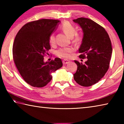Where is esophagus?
I'll list each match as a JSON object with an SVG mask.
<instances>
[{"mask_svg": "<svg viewBox=\"0 0 124 124\" xmlns=\"http://www.w3.org/2000/svg\"><path fill=\"white\" fill-rule=\"evenodd\" d=\"M62 62L63 64H68V63H70V61L69 60H64L62 61Z\"/></svg>", "mask_w": 124, "mask_h": 124, "instance_id": "obj_1", "label": "esophagus"}]
</instances>
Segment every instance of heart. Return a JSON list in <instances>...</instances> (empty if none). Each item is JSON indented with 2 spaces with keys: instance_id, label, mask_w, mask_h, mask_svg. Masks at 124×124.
Here are the masks:
<instances>
[{
  "instance_id": "heart-1",
  "label": "heart",
  "mask_w": 124,
  "mask_h": 124,
  "mask_svg": "<svg viewBox=\"0 0 124 124\" xmlns=\"http://www.w3.org/2000/svg\"><path fill=\"white\" fill-rule=\"evenodd\" d=\"M62 30L67 36L70 38H73L76 33V29L75 27L69 22H64L61 26ZM80 40V37L79 35H77L74 39V41L78 42ZM49 42L51 44H54L55 43V38L54 34H51L49 37ZM73 48L72 47H66L61 48L56 51V54L58 57L68 58L70 57V54L73 51Z\"/></svg>"
}]
</instances>
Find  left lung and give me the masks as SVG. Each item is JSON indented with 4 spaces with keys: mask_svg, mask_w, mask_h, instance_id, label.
Instances as JSON below:
<instances>
[{
    "mask_svg": "<svg viewBox=\"0 0 124 124\" xmlns=\"http://www.w3.org/2000/svg\"><path fill=\"white\" fill-rule=\"evenodd\" d=\"M83 32L79 49L80 58H86L85 63L74 61L77 70L74 79L80 85L90 86L98 82L108 70L112 54L110 39L104 28L89 18L73 20ZM82 61V60H81Z\"/></svg>",
    "mask_w": 124,
    "mask_h": 124,
    "instance_id": "8db88e82",
    "label": "left lung"
}]
</instances>
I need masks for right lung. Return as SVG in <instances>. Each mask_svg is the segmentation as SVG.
<instances>
[{
    "instance_id": "1",
    "label": "right lung",
    "mask_w": 124,
    "mask_h": 124,
    "mask_svg": "<svg viewBox=\"0 0 124 124\" xmlns=\"http://www.w3.org/2000/svg\"><path fill=\"white\" fill-rule=\"evenodd\" d=\"M60 23L57 20L41 19L24 24L15 39L14 62L23 79L33 87L45 86L52 73L62 67L60 58L44 62V55L51 49L49 37Z\"/></svg>"
}]
</instances>
